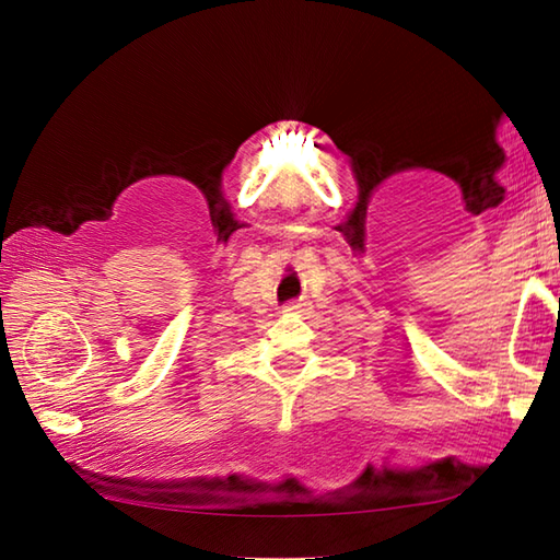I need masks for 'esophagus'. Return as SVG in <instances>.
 <instances>
[{"instance_id": "obj_1", "label": "esophagus", "mask_w": 560, "mask_h": 560, "mask_svg": "<svg viewBox=\"0 0 560 560\" xmlns=\"http://www.w3.org/2000/svg\"><path fill=\"white\" fill-rule=\"evenodd\" d=\"M306 306H308V303L291 301V303H287V306H283V311H287V314H303V311H306Z\"/></svg>"}]
</instances>
